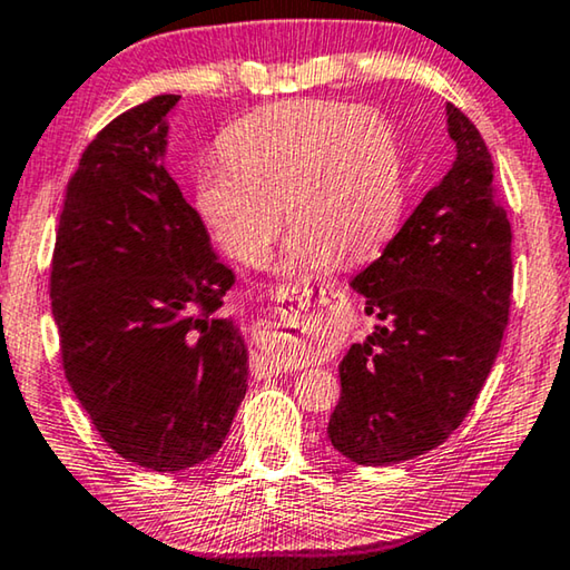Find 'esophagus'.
<instances>
[{
    "instance_id": "34e87169",
    "label": "esophagus",
    "mask_w": 570,
    "mask_h": 570,
    "mask_svg": "<svg viewBox=\"0 0 570 570\" xmlns=\"http://www.w3.org/2000/svg\"><path fill=\"white\" fill-rule=\"evenodd\" d=\"M276 312L274 317L256 322L253 337H256V352H253V373L258 377L278 375L284 367L286 347L292 342L320 340V317L322 306L327 304V294L312 292V288H278L274 294Z\"/></svg>"
}]
</instances>
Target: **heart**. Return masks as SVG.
Here are the masks:
<instances>
[{"label":"heart","mask_w":570,"mask_h":570,"mask_svg":"<svg viewBox=\"0 0 570 570\" xmlns=\"http://www.w3.org/2000/svg\"><path fill=\"white\" fill-rule=\"evenodd\" d=\"M403 179L393 126L370 108L282 101L248 114L223 137V161L197 177V207L215 240L256 266L282 230V271L314 276L375 256L401 215Z\"/></svg>","instance_id":"1"}]
</instances>
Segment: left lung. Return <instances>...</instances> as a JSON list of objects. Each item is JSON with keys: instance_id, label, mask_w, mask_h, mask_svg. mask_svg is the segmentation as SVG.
Masks as SVG:
<instances>
[{"instance_id": "obj_1", "label": "left lung", "mask_w": 570, "mask_h": 570, "mask_svg": "<svg viewBox=\"0 0 570 570\" xmlns=\"http://www.w3.org/2000/svg\"><path fill=\"white\" fill-rule=\"evenodd\" d=\"M456 159L352 278L375 330L340 363L332 446L363 466L436 449L490 375L510 317L512 230L482 134L446 106Z\"/></svg>"}]
</instances>
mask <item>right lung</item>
I'll list each match as a JSON object with an SVG mask.
<instances>
[{"instance_id": "obj_1", "label": "right lung", "mask_w": 570, "mask_h": 570, "mask_svg": "<svg viewBox=\"0 0 570 570\" xmlns=\"http://www.w3.org/2000/svg\"><path fill=\"white\" fill-rule=\"evenodd\" d=\"M179 96L104 126L66 187L50 268L62 370L96 431L151 472H183L228 436L248 350L218 314L236 284L165 169Z\"/></svg>"}]
</instances>
